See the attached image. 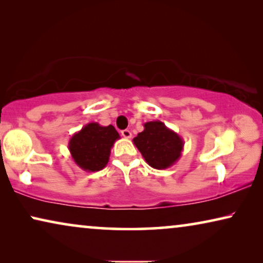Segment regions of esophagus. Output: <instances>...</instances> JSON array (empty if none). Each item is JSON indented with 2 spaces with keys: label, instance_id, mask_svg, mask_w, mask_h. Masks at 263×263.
I'll return each mask as SVG.
<instances>
[{
  "label": "esophagus",
  "instance_id": "34e87169",
  "mask_svg": "<svg viewBox=\"0 0 263 263\" xmlns=\"http://www.w3.org/2000/svg\"><path fill=\"white\" fill-rule=\"evenodd\" d=\"M121 134H122V136H123V138H125V139H130V138H132V132L129 130V129H124V130H122Z\"/></svg>",
  "mask_w": 263,
  "mask_h": 263
}]
</instances>
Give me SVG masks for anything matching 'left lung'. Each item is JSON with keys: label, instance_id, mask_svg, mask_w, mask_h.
I'll use <instances>...</instances> for the list:
<instances>
[{"label": "left lung", "instance_id": "left-lung-1", "mask_svg": "<svg viewBox=\"0 0 263 263\" xmlns=\"http://www.w3.org/2000/svg\"><path fill=\"white\" fill-rule=\"evenodd\" d=\"M143 127V132L139 133L133 142L146 163L157 170L172 166L182 156L183 139L160 121L146 122Z\"/></svg>", "mask_w": 263, "mask_h": 263}]
</instances>
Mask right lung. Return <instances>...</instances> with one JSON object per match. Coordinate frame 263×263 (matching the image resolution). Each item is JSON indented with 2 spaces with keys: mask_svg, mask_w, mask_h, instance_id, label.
I'll use <instances>...</instances> for the list:
<instances>
[{
  "mask_svg": "<svg viewBox=\"0 0 263 263\" xmlns=\"http://www.w3.org/2000/svg\"><path fill=\"white\" fill-rule=\"evenodd\" d=\"M120 139L114 125L103 127L92 122L71 136L68 148L74 163L87 172L102 170L109 163L114 143Z\"/></svg>",
  "mask_w": 263,
  "mask_h": 263,
  "instance_id": "right-lung-1",
  "label": "right lung"
}]
</instances>
